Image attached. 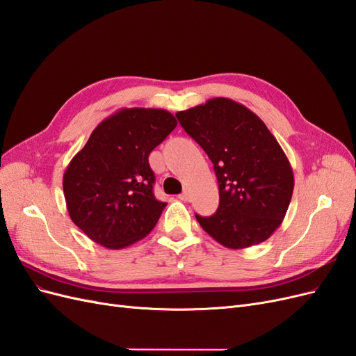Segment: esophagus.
<instances>
[{"instance_id": "1", "label": "esophagus", "mask_w": 356, "mask_h": 356, "mask_svg": "<svg viewBox=\"0 0 356 356\" xmlns=\"http://www.w3.org/2000/svg\"><path fill=\"white\" fill-rule=\"evenodd\" d=\"M179 199L182 200V202H187L188 199H190V193L186 190V191H182L181 195H179Z\"/></svg>"}]
</instances>
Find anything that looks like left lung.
Segmentation results:
<instances>
[{"mask_svg": "<svg viewBox=\"0 0 356 356\" xmlns=\"http://www.w3.org/2000/svg\"><path fill=\"white\" fill-rule=\"evenodd\" d=\"M178 122L211 159L220 204L196 220L230 250L264 242L282 224L294 174L276 138L257 114L229 98H212L177 113Z\"/></svg>", "mask_w": 356, "mask_h": 356, "instance_id": "1", "label": "left lung"}]
</instances>
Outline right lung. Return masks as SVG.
Segmentation results:
<instances>
[{
  "mask_svg": "<svg viewBox=\"0 0 356 356\" xmlns=\"http://www.w3.org/2000/svg\"><path fill=\"white\" fill-rule=\"evenodd\" d=\"M177 124L166 110L122 108L95 127L63 174L68 213L89 239L122 250L154 229L166 203L148 156Z\"/></svg>",
  "mask_w": 356,
  "mask_h": 356,
  "instance_id": "add662e5",
  "label": "right lung"
}]
</instances>
